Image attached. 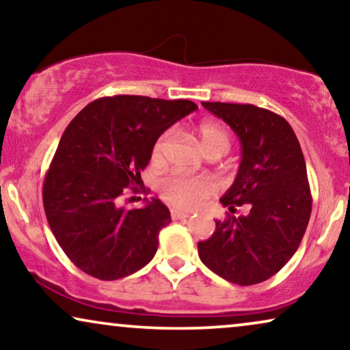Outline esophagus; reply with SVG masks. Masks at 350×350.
<instances>
[{
	"instance_id": "esophagus-1",
	"label": "esophagus",
	"mask_w": 350,
	"mask_h": 350,
	"mask_svg": "<svg viewBox=\"0 0 350 350\" xmlns=\"http://www.w3.org/2000/svg\"><path fill=\"white\" fill-rule=\"evenodd\" d=\"M170 217H172V219H185V218L189 217V213L188 212H181V210H172Z\"/></svg>"
}]
</instances>
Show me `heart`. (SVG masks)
<instances>
[{
	"mask_svg": "<svg viewBox=\"0 0 350 350\" xmlns=\"http://www.w3.org/2000/svg\"><path fill=\"white\" fill-rule=\"evenodd\" d=\"M196 135H198L200 148L207 156H223L231 145L226 129L221 124L213 121L200 122L196 127ZM169 140L170 132H164L159 135L152 145V159H159ZM157 191H159V196L164 199V202L172 205V207L180 210H194L204 200L212 198L217 191V186L207 176L169 174L159 180Z\"/></svg>",
	"mask_w": 350,
	"mask_h": 350,
	"instance_id": "heart-1",
	"label": "heart"
}]
</instances>
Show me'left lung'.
Masks as SVG:
<instances>
[{"instance_id":"8db88e82","label":"left lung","mask_w":350,"mask_h":350,"mask_svg":"<svg viewBox=\"0 0 350 350\" xmlns=\"http://www.w3.org/2000/svg\"><path fill=\"white\" fill-rule=\"evenodd\" d=\"M237 133L242 161L223 196L229 208L212 237L198 243L199 258L224 280L255 285L277 274L298 250L308 228L312 196L299 142L279 114L255 105L202 102ZM247 204L248 215L236 217Z\"/></svg>"}]
</instances>
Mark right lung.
Segmentation results:
<instances>
[{
    "label": "right lung",
    "instance_id": "add662e5",
    "mask_svg": "<svg viewBox=\"0 0 350 350\" xmlns=\"http://www.w3.org/2000/svg\"><path fill=\"white\" fill-rule=\"evenodd\" d=\"M198 109L189 100L113 95L94 100L65 129L42 185L47 223L71 262L100 280H118L156 255L170 212L159 199L121 205L138 193L154 142ZM131 188L129 189L128 186Z\"/></svg>",
    "mask_w": 350,
    "mask_h": 350
}]
</instances>
